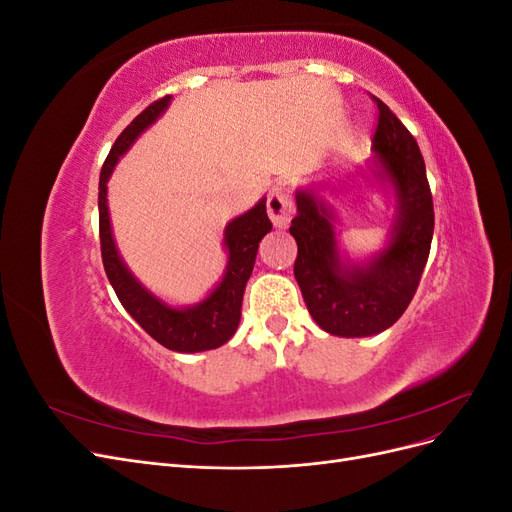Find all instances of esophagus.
<instances>
[{"label":"esophagus","instance_id":"1","mask_svg":"<svg viewBox=\"0 0 512 512\" xmlns=\"http://www.w3.org/2000/svg\"><path fill=\"white\" fill-rule=\"evenodd\" d=\"M267 211H269V218H271V222H273L275 228H280V230L288 228V224H290V220H292V213H294L290 196H288L282 188H275V190L269 194Z\"/></svg>","mask_w":512,"mask_h":512}]
</instances>
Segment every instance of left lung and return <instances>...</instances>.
Returning <instances> with one entry per match:
<instances>
[{"instance_id": "1", "label": "left lung", "mask_w": 512, "mask_h": 512, "mask_svg": "<svg viewBox=\"0 0 512 512\" xmlns=\"http://www.w3.org/2000/svg\"><path fill=\"white\" fill-rule=\"evenodd\" d=\"M367 168L393 196V224L382 250L365 260L346 258L337 243V211L324 185L294 190L297 241L294 277L309 314L337 337H369L401 318L421 282L433 237V203L425 162L414 136L382 100Z\"/></svg>"}]
</instances>
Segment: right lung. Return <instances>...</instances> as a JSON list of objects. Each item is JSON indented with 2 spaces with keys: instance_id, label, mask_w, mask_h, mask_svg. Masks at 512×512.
I'll list each match as a JSON object with an SVG mask.
<instances>
[{
  "instance_id": "add662e5",
  "label": "right lung",
  "mask_w": 512,
  "mask_h": 512,
  "mask_svg": "<svg viewBox=\"0 0 512 512\" xmlns=\"http://www.w3.org/2000/svg\"><path fill=\"white\" fill-rule=\"evenodd\" d=\"M170 100L173 98L166 96L147 106L119 134L111 153H108L100 173L98 192L100 245L106 277L117 292L121 305L126 307V312L164 348L192 354L220 348L235 335L241 320L243 292L254 269L258 243L267 232H271L273 226L267 215V198H260L252 209H247L245 213L237 215L235 220H230L224 228V250L228 254V260L222 280L215 284V288L205 299H200L194 305H170L160 299L158 294H153L145 284L138 282V277L128 269L117 250L111 213H108L106 183L111 179L119 158L136 143L138 136L164 115Z\"/></svg>"
}]
</instances>
